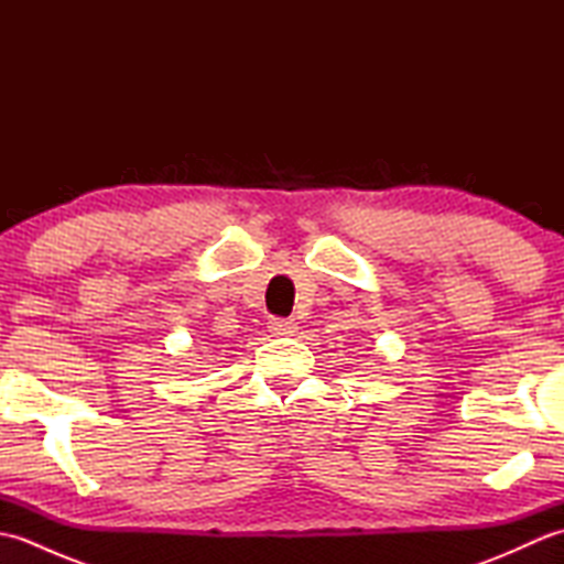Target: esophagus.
Segmentation results:
<instances>
[{"label": "esophagus", "mask_w": 564, "mask_h": 564, "mask_svg": "<svg viewBox=\"0 0 564 564\" xmlns=\"http://www.w3.org/2000/svg\"><path fill=\"white\" fill-rule=\"evenodd\" d=\"M297 329L295 319H271L269 322V332L275 334V337H291Z\"/></svg>", "instance_id": "esophagus-1"}]
</instances>
